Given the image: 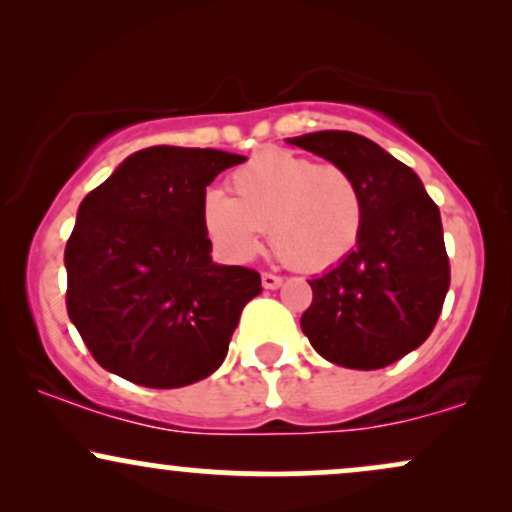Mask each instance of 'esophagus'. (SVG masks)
I'll return each mask as SVG.
<instances>
[{
	"label": "esophagus",
	"mask_w": 512,
	"mask_h": 512,
	"mask_svg": "<svg viewBox=\"0 0 512 512\" xmlns=\"http://www.w3.org/2000/svg\"><path fill=\"white\" fill-rule=\"evenodd\" d=\"M281 281H284V279H281L279 274H272V272H264L262 274V286H264V289H269V291L279 289Z\"/></svg>",
	"instance_id": "1"
}]
</instances>
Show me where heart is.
Here are the masks:
<instances>
[{
    "mask_svg": "<svg viewBox=\"0 0 512 512\" xmlns=\"http://www.w3.org/2000/svg\"><path fill=\"white\" fill-rule=\"evenodd\" d=\"M231 195L202 199L209 238L231 257L248 260L269 231L274 255L301 272H320L356 248L363 197L354 175L337 163H315L284 149L252 156L228 178Z\"/></svg>",
    "mask_w": 512,
    "mask_h": 512,
    "instance_id": "obj_1",
    "label": "heart"
}]
</instances>
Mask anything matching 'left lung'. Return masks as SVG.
<instances>
[{"instance_id":"8db88e82","label":"left lung","mask_w":512,"mask_h":512,"mask_svg":"<svg viewBox=\"0 0 512 512\" xmlns=\"http://www.w3.org/2000/svg\"><path fill=\"white\" fill-rule=\"evenodd\" d=\"M289 142L344 166L363 197L356 248L308 281L305 337L337 366H390L426 342L450 289L438 204L414 170L361 134L327 129Z\"/></svg>"}]
</instances>
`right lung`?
I'll return each instance as SVG.
<instances>
[{
	"instance_id": "add662e5",
	"label": "right lung",
	"mask_w": 512,
	"mask_h": 512,
	"mask_svg": "<svg viewBox=\"0 0 512 512\" xmlns=\"http://www.w3.org/2000/svg\"><path fill=\"white\" fill-rule=\"evenodd\" d=\"M245 156L149 146L88 192L64 250L67 313L91 356L134 385L204 380L228 354L260 274L211 262L202 199Z\"/></svg>"
}]
</instances>
